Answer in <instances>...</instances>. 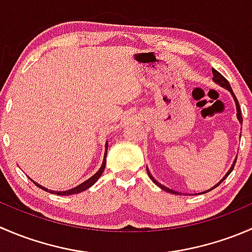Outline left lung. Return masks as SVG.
I'll use <instances>...</instances> for the list:
<instances>
[{"label": "left lung", "mask_w": 252, "mask_h": 252, "mask_svg": "<svg viewBox=\"0 0 252 252\" xmlns=\"http://www.w3.org/2000/svg\"><path fill=\"white\" fill-rule=\"evenodd\" d=\"M212 73H213V80L216 81V83L217 84H220V86H222V88H225V89H228V90L230 91V94H232L233 95V97H234V101H235V105H236V116H238V119H239V122H240V123H243V117H241V111H240V105H239V102H238V100H236V97H235V95H234V93H233V90H232V88H230V84H229V81L227 80V79H225L224 77H223L222 74H220V72H217V70L216 69H212ZM235 162H236V159L234 161V163L232 164V167H230V169L229 171L227 172V174L224 175V177H223V179L220 180V183H217V185H215V187L213 188H217L218 185L220 184V183L223 182V180L225 179V178L228 177V175H229L230 173H232V171H233V168H234V166H235ZM147 174H149V177H150V179L152 180V182L155 183V184L157 185V187H159L161 188V189H163L164 191H168V192H171V194H175V195H179V192H177V191H174V190H172V189H168V188H166L164 187V185H162V184H159L158 182H157V180H155V178L152 177L151 174H150V172H149V169H147ZM213 188H211L210 190H207V191H211V190L213 189ZM207 191H205V192H207Z\"/></svg>", "instance_id": "1"}]
</instances>
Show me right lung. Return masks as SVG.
I'll list each match as a JSON object with an SVG mask.
<instances>
[{
	"label": "right lung",
	"instance_id": "right-lung-1",
	"mask_svg": "<svg viewBox=\"0 0 252 252\" xmlns=\"http://www.w3.org/2000/svg\"><path fill=\"white\" fill-rule=\"evenodd\" d=\"M106 150H107V142H106ZM106 156H107V151H106L105 158H103V162H102V166H101V168L98 169V171L96 172V173L94 174L93 177H91V178H89V179L86 180V182L81 183V184H80V185H78V187L73 188V189H70V190H67V191H52V190H47L46 188H44V187H42V185H39V184H37V183H35L34 180H32V182H34V184L36 185V187H39L40 189L45 190V191H48V192H51V194H56V195H63V196H65V195H73V194H78V192H81V191H84V190H86V189H88V188H90L91 185H94V184H95V182H96V180H97L98 178L101 177V174L103 173V169H105V167H106Z\"/></svg>",
	"mask_w": 252,
	"mask_h": 252
}]
</instances>
